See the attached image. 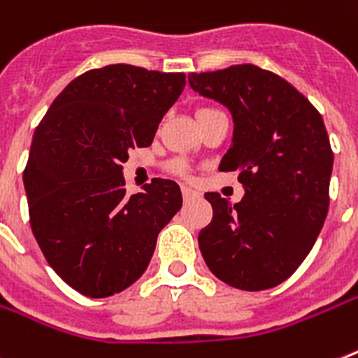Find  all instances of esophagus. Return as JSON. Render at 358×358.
<instances>
[{
    "label": "esophagus",
    "mask_w": 358,
    "mask_h": 358,
    "mask_svg": "<svg viewBox=\"0 0 358 358\" xmlns=\"http://www.w3.org/2000/svg\"><path fill=\"white\" fill-rule=\"evenodd\" d=\"M182 196H184L185 202H189L191 198H196L198 193H196V191H194V189L187 187V185H182Z\"/></svg>",
    "instance_id": "obj_1"
}]
</instances>
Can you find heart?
<instances>
[{"label":"heart","instance_id":"b5f03b06","mask_svg":"<svg viewBox=\"0 0 358 358\" xmlns=\"http://www.w3.org/2000/svg\"><path fill=\"white\" fill-rule=\"evenodd\" d=\"M207 110H213V109H211V107H202V109H198L196 116H198V114L207 113ZM174 171H176V173H178V174H185V173H187V167H185V165L182 164V162H176V164H174Z\"/></svg>","mask_w":358,"mask_h":358}]
</instances>
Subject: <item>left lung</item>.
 <instances>
[{
  "label": "left lung",
  "mask_w": 358,
  "mask_h": 358,
  "mask_svg": "<svg viewBox=\"0 0 358 358\" xmlns=\"http://www.w3.org/2000/svg\"><path fill=\"white\" fill-rule=\"evenodd\" d=\"M191 89L233 114L220 171H238L245 194L206 193L211 224L198 235L216 278L244 291L278 286L304 262L326 220L333 151L324 120L284 78L244 63L191 72Z\"/></svg>",
  "instance_id": "obj_1"
}]
</instances>
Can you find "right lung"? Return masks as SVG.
Returning <instances> with one entry per match:
<instances>
[{"label": "right lung", "mask_w": 358, "mask_h": 358, "mask_svg": "<svg viewBox=\"0 0 358 358\" xmlns=\"http://www.w3.org/2000/svg\"><path fill=\"white\" fill-rule=\"evenodd\" d=\"M184 87V72L92 69L63 89L36 127L23 171L32 233L78 293L105 299L134 284L180 211L173 180L155 178L127 196L122 164L151 145Z\"/></svg>", "instance_id": "obj_1"}]
</instances>
